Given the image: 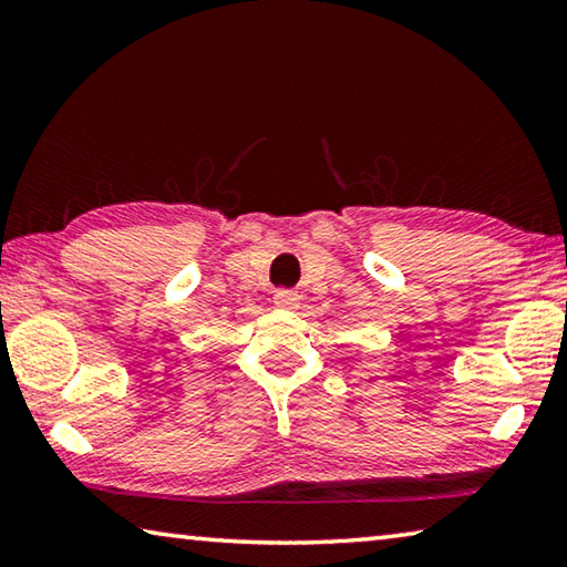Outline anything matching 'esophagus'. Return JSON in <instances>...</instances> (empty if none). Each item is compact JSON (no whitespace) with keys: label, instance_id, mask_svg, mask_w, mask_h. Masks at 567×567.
I'll list each match as a JSON object with an SVG mask.
<instances>
[{"label":"esophagus","instance_id":"34e87169","mask_svg":"<svg viewBox=\"0 0 567 567\" xmlns=\"http://www.w3.org/2000/svg\"><path fill=\"white\" fill-rule=\"evenodd\" d=\"M272 300L277 307H282V310H297V307H300V295L295 290H277Z\"/></svg>","mask_w":567,"mask_h":567}]
</instances>
